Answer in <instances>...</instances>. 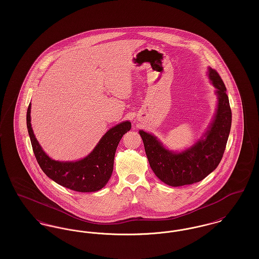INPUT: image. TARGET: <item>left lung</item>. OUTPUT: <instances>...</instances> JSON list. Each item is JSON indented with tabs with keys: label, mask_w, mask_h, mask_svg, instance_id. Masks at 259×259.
Wrapping results in <instances>:
<instances>
[{
	"label": "left lung",
	"mask_w": 259,
	"mask_h": 259,
	"mask_svg": "<svg viewBox=\"0 0 259 259\" xmlns=\"http://www.w3.org/2000/svg\"><path fill=\"white\" fill-rule=\"evenodd\" d=\"M209 76L218 89L219 105L213 122L204 140L182 153L167 150L155 137L140 131L152 171L163 183L171 186L192 185L204 180L222 161L231 129L232 112L226 87L215 70Z\"/></svg>",
	"instance_id": "1"
}]
</instances>
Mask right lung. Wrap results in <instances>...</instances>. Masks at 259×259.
I'll return each mask as SVG.
<instances>
[{
	"label": "right lung",
	"mask_w": 259,
	"mask_h": 259,
	"mask_svg": "<svg viewBox=\"0 0 259 259\" xmlns=\"http://www.w3.org/2000/svg\"><path fill=\"white\" fill-rule=\"evenodd\" d=\"M31 105L27 110V128L37 163L44 172L58 185L78 192H94L109 182L113 170L116 148L122 136L131 129L125 121L110 129L100 140L94 150L85 158L75 162L52 160L37 143L31 127Z\"/></svg>",
	"instance_id": "1"
}]
</instances>
